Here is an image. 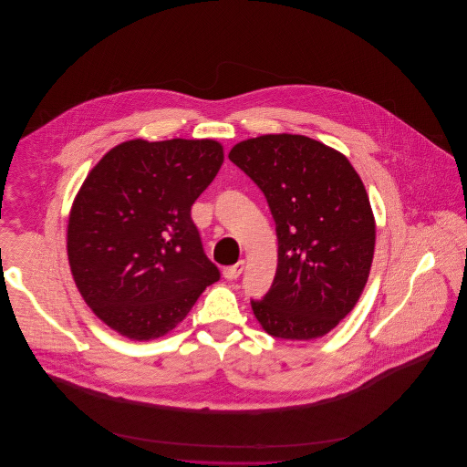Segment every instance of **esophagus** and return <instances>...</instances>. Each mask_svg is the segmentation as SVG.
<instances>
[{"mask_svg": "<svg viewBox=\"0 0 467 467\" xmlns=\"http://www.w3.org/2000/svg\"><path fill=\"white\" fill-rule=\"evenodd\" d=\"M243 270H244V261H239V263L232 265V266H226V268L223 270V275H224L226 279H237V277L243 274Z\"/></svg>", "mask_w": 467, "mask_h": 467, "instance_id": "1", "label": "esophagus"}]
</instances>
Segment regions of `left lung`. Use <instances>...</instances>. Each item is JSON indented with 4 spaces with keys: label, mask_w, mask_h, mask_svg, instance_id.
Here are the masks:
<instances>
[{
    "label": "left lung",
    "mask_w": 467,
    "mask_h": 467,
    "mask_svg": "<svg viewBox=\"0 0 467 467\" xmlns=\"http://www.w3.org/2000/svg\"><path fill=\"white\" fill-rule=\"evenodd\" d=\"M228 158L265 193L277 235V268L261 327L277 338L327 335L358 302L374 261L376 219L349 160L313 138L265 134Z\"/></svg>",
    "instance_id": "left-lung-1"
}]
</instances>
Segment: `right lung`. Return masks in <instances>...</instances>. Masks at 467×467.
I'll list each match as a JSON object with an SVG mask.
<instances>
[{"instance_id":"right-lung-1","label":"right lung","mask_w":467,"mask_h":467,"mask_svg":"<svg viewBox=\"0 0 467 467\" xmlns=\"http://www.w3.org/2000/svg\"><path fill=\"white\" fill-rule=\"evenodd\" d=\"M223 161L215 140H129L88 172L69 212L67 259L80 296L110 329L160 338L217 282L192 206Z\"/></svg>"}]
</instances>
